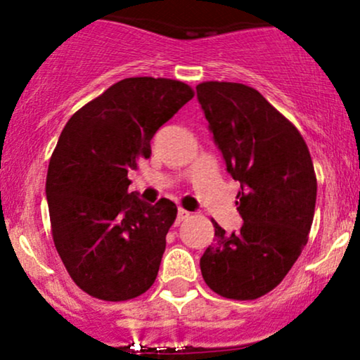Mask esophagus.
Listing matches in <instances>:
<instances>
[{
  "label": "esophagus",
  "mask_w": 360,
  "mask_h": 360,
  "mask_svg": "<svg viewBox=\"0 0 360 360\" xmlns=\"http://www.w3.org/2000/svg\"><path fill=\"white\" fill-rule=\"evenodd\" d=\"M189 214H191V213L186 212V210H183V208H179V210H177V218H176V221H177V223H181V221L188 220Z\"/></svg>",
  "instance_id": "34e87169"
}]
</instances>
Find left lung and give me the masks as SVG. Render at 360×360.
Segmentation results:
<instances>
[{
  "label": "left lung",
  "instance_id": "1",
  "mask_svg": "<svg viewBox=\"0 0 360 360\" xmlns=\"http://www.w3.org/2000/svg\"><path fill=\"white\" fill-rule=\"evenodd\" d=\"M226 171L240 183L242 226L225 233L200 260L210 289L232 300H255L274 289L307 245L316 203V176L298 128L257 89L238 82L196 86Z\"/></svg>",
  "mask_w": 360,
  "mask_h": 360
}]
</instances>
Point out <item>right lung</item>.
<instances>
[{
	"label": "right lung",
	"mask_w": 360,
	"mask_h": 360,
	"mask_svg": "<svg viewBox=\"0 0 360 360\" xmlns=\"http://www.w3.org/2000/svg\"><path fill=\"white\" fill-rule=\"evenodd\" d=\"M193 96L181 81L127 77L62 130L45 183L52 237L69 276L94 298L127 301L154 284L177 208L128 193V171Z\"/></svg>",
	"instance_id": "obj_1"
}]
</instances>
